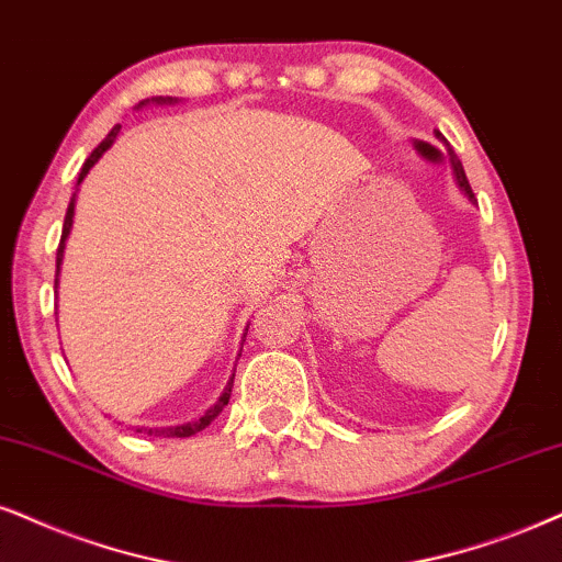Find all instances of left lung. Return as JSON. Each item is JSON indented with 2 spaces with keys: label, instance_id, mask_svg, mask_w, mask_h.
Masks as SVG:
<instances>
[{
  "label": "left lung",
  "instance_id": "8db88e82",
  "mask_svg": "<svg viewBox=\"0 0 562 562\" xmlns=\"http://www.w3.org/2000/svg\"><path fill=\"white\" fill-rule=\"evenodd\" d=\"M449 160H451L453 176H457V183H459V189L464 191L467 196H470V202H477V199H474V194H472V187H470V181H467V173H464V168H461V160L457 158V153H453L451 147H449Z\"/></svg>",
  "mask_w": 562,
  "mask_h": 562
}]
</instances>
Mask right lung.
<instances>
[{"instance_id": "obj_1", "label": "right lung", "mask_w": 562, "mask_h": 562, "mask_svg": "<svg viewBox=\"0 0 562 562\" xmlns=\"http://www.w3.org/2000/svg\"><path fill=\"white\" fill-rule=\"evenodd\" d=\"M147 103H150V101H142V103L137 105V109H142V105H147ZM153 103H176V101H173V98H153ZM119 130H122V126H119V124L113 126V130L109 132V137H105V139L101 142V145H98L95 150L90 153V158L85 160V166H82V170H80V179H77V183H82L85 176H88V170H90L92 166H95L98 158H101V155L113 145V139H116ZM75 196H77V194H72V199H69L67 215H64L61 240H59V248H56V280H54V293H56V285H59V267H61V259H64V244H67L69 231H72ZM246 331H248V329H246ZM233 375H236V373H233ZM231 392H233V379L228 381V386H225V392H223V396H220V400H217L215 407H210L207 412H204L202 417H199V420H191V423H183V425H173V428H137V432H147V436H168V438H189V436H196L199 430L207 428V425H210L212 420H215L220 412H223V407H225V404H228V400H231Z\"/></svg>"}]
</instances>
